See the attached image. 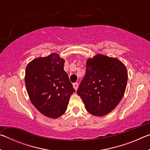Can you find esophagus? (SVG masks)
Masks as SVG:
<instances>
[{
    "label": "esophagus",
    "instance_id": "34e87169",
    "mask_svg": "<svg viewBox=\"0 0 150 150\" xmlns=\"http://www.w3.org/2000/svg\"><path fill=\"white\" fill-rule=\"evenodd\" d=\"M73 88H75V89L77 91V88H78V83H73Z\"/></svg>",
    "mask_w": 150,
    "mask_h": 150
}]
</instances>
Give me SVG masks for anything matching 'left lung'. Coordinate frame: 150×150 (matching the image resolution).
I'll return each mask as SVG.
<instances>
[{
  "label": "left lung",
  "instance_id": "8db88e82",
  "mask_svg": "<svg viewBox=\"0 0 150 150\" xmlns=\"http://www.w3.org/2000/svg\"><path fill=\"white\" fill-rule=\"evenodd\" d=\"M86 73L77 90L91 115L103 116L114 110L125 93L128 72L116 58L98 54L88 59Z\"/></svg>",
  "mask_w": 150,
  "mask_h": 150
}]
</instances>
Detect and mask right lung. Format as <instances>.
<instances>
[{
  "label": "right lung",
  "instance_id": "right-lung-1",
  "mask_svg": "<svg viewBox=\"0 0 150 150\" xmlns=\"http://www.w3.org/2000/svg\"><path fill=\"white\" fill-rule=\"evenodd\" d=\"M65 61L54 53L28 64L25 83L30 99L38 111L56 118L67 110L71 95L75 92L64 70Z\"/></svg>",
  "mask_w": 150,
  "mask_h": 150
}]
</instances>
